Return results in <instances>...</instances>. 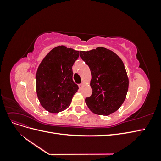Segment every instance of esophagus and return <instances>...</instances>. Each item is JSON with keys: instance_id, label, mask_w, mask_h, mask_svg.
Returning a JSON list of instances; mask_svg holds the SVG:
<instances>
[{"instance_id": "esophagus-1", "label": "esophagus", "mask_w": 161, "mask_h": 161, "mask_svg": "<svg viewBox=\"0 0 161 161\" xmlns=\"http://www.w3.org/2000/svg\"><path fill=\"white\" fill-rule=\"evenodd\" d=\"M82 86H83V83H82H82H80V84H79V88H80V89H81V88H82Z\"/></svg>"}]
</instances>
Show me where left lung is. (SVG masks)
Instances as JSON below:
<instances>
[{"label":"left lung","instance_id":"obj_1","mask_svg":"<svg viewBox=\"0 0 161 161\" xmlns=\"http://www.w3.org/2000/svg\"><path fill=\"white\" fill-rule=\"evenodd\" d=\"M89 66L92 95L85 102L94 114L109 115L118 110L125 99L129 80L124 63L115 53L103 47L80 51Z\"/></svg>","mask_w":161,"mask_h":161}]
</instances>
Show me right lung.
I'll return each mask as SVG.
<instances>
[{"mask_svg":"<svg viewBox=\"0 0 161 161\" xmlns=\"http://www.w3.org/2000/svg\"><path fill=\"white\" fill-rule=\"evenodd\" d=\"M79 52L64 46L52 49L39 66L36 91L42 106L50 113L64 111L79 87L72 80V66Z\"/></svg>","mask_w":161,"mask_h":161,"instance_id":"add662e5","label":"right lung"}]
</instances>
